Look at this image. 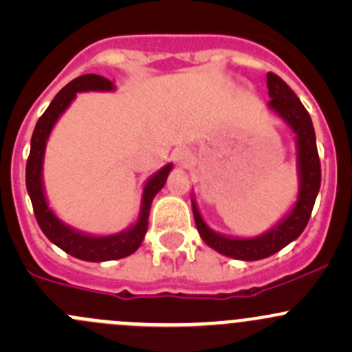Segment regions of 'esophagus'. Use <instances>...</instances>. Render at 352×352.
Instances as JSON below:
<instances>
[{"mask_svg":"<svg viewBox=\"0 0 352 352\" xmlns=\"http://www.w3.org/2000/svg\"><path fill=\"white\" fill-rule=\"evenodd\" d=\"M173 158H175L177 165L182 166V168H189V166H192V163H194L192 153H190L189 150H186V148H180V150H177L175 153H173Z\"/></svg>","mask_w":352,"mask_h":352,"instance_id":"1","label":"esophagus"}]
</instances>
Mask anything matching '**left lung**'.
<instances>
[{
  "label": "left lung",
  "mask_w": 352,
  "mask_h": 352,
  "mask_svg": "<svg viewBox=\"0 0 352 352\" xmlns=\"http://www.w3.org/2000/svg\"><path fill=\"white\" fill-rule=\"evenodd\" d=\"M267 88L269 98H271L267 107L289 127L291 133L294 134V143H296L298 194L289 211L262 235L240 239V236L223 235L209 228L208 223L202 219L194 194L190 197L194 221L204 243L221 255L236 258V261H261V258L271 257L286 245L294 242L303 233L310 219L315 199L320 190V160H318L317 140H315L310 113L278 74L267 73Z\"/></svg>",
  "instance_id": "obj_1"
}]
</instances>
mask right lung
I'll return each mask as SVG.
<instances>
[{"label":"right lung","mask_w":352,"mask_h":352,"mask_svg":"<svg viewBox=\"0 0 352 352\" xmlns=\"http://www.w3.org/2000/svg\"><path fill=\"white\" fill-rule=\"evenodd\" d=\"M116 85L98 74H83L74 78L66 85L61 91L54 97L47 110L42 113L41 119L35 124L34 134L30 141V155L27 160V172H25V182H27V192L30 196L32 206H34L35 218L44 235L52 243L58 245L61 250L73 257L88 262H105L124 258L134 254L143 243L144 235L148 232V218H150L151 202L156 194L165 186L166 177L172 172L173 165L166 163L165 166L155 172L150 179L144 182L143 194H141V208L136 221L126 230L112 235H91V233L80 232L73 226L66 225L65 221L56 216L52 208L49 206L47 196H45L44 177V156L45 146H47L49 136L54 129L59 117L66 112L71 102L76 98V94L83 91H113Z\"/></svg>","instance_id":"right-lung-1"}]
</instances>
